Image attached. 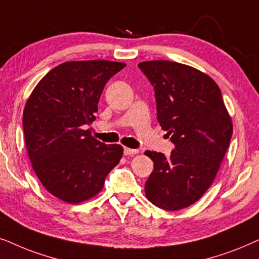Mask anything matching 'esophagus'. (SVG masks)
Segmentation results:
<instances>
[{"instance_id":"esophagus-1","label":"esophagus","mask_w":259,"mask_h":259,"mask_svg":"<svg viewBox=\"0 0 259 259\" xmlns=\"http://www.w3.org/2000/svg\"><path fill=\"white\" fill-rule=\"evenodd\" d=\"M139 153V150L137 149H132V148H124V155H127V156H133V155H135Z\"/></svg>"}]
</instances>
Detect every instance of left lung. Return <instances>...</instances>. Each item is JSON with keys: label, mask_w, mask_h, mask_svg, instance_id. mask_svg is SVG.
I'll return each instance as SVG.
<instances>
[{"label": "left lung", "mask_w": 259, "mask_h": 259, "mask_svg": "<svg viewBox=\"0 0 259 259\" xmlns=\"http://www.w3.org/2000/svg\"><path fill=\"white\" fill-rule=\"evenodd\" d=\"M139 67L154 85L157 120L175 144L168 157L144 153L154 162L144 191L151 204L178 211L211 187L232 137V119L219 86L204 72L168 60Z\"/></svg>", "instance_id": "1"}]
</instances>
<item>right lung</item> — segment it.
Listing matches in <instances>:
<instances>
[{
	"label": "right lung",
	"instance_id": "add662e5",
	"mask_svg": "<svg viewBox=\"0 0 259 259\" xmlns=\"http://www.w3.org/2000/svg\"><path fill=\"white\" fill-rule=\"evenodd\" d=\"M124 67L109 60L67 61L52 68L27 99L22 123L32 167L44 187L67 204L95 198L122 158V146H106L84 126L96 119L106 82Z\"/></svg>",
	"mask_w": 259,
	"mask_h": 259
}]
</instances>
